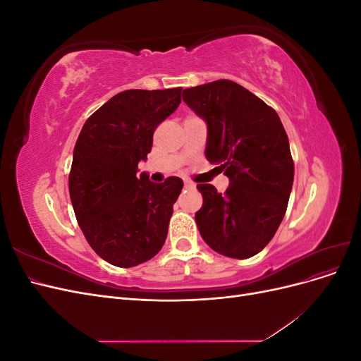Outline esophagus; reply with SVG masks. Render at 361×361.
I'll return each instance as SVG.
<instances>
[{"label": "esophagus", "instance_id": "esophagus-1", "mask_svg": "<svg viewBox=\"0 0 361 361\" xmlns=\"http://www.w3.org/2000/svg\"><path fill=\"white\" fill-rule=\"evenodd\" d=\"M194 183L191 180H185V188H192Z\"/></svg>", "mask_w": 361, "mask_h": 361}]
</instances>
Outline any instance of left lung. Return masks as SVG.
<instances>
[{
	"instance_id": "1",
	"label": "left lung",
	"mask_w": 361,
	"mask_h": 361,
	"mask_svg": "<svg viewBox=\"0 0 361 361\" xmlns=\"http://www.w3.org/2000/svg\"><path fill=\"white\" fill-rule=\"evenodd\" d=\"M207 126L206 159L228 178L226 192L199 183L195 223L216 253L248 259L276 235L293 183L289 140L279 114L233 81L218 80L182 92Z\"/></svg>"
}]
</instances>
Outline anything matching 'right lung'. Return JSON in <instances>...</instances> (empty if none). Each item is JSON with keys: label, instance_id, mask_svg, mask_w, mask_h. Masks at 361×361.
Masks as SVG:
<instances>
[{"label": "right lung", "instance_id": "obj_1", "mask_svg": "<svg viewBox=\"0 0 361 361\" xmlns=\"http://www.w3.org/2000/svg\"><path fill=\"white\" fill-rule=\"evenodd\" d=\"M182 87L125 90L84 123L73 149L69 194L87 243L108 264L137 267L166 243L173 204L183 182L138 176L157 126L180 104Z\"/></svg>", "mask_w": 361, "mask_h": 361}]
</instances>
